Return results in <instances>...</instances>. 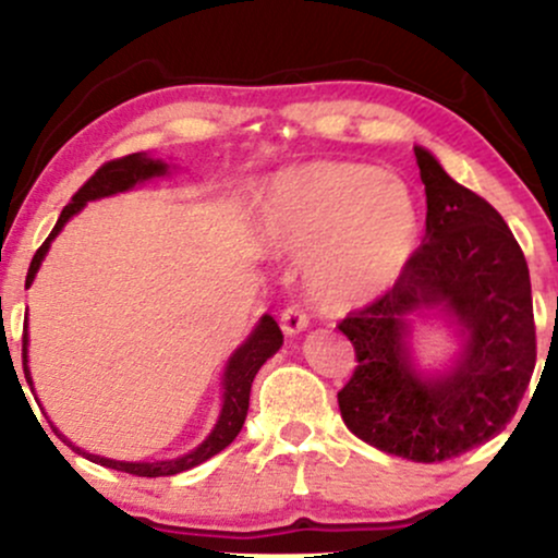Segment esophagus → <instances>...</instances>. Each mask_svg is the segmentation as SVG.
Masks as SVG:
<instances>
[{"instance_id":"34e87169","label":"esophagus","mask_w":558,"mask_h":558,"mask_svg":"<svg viewBox=\"0 0 558 558\" xmlns=\"http://www.w3.org/2000/svg\"><path fill=\"white\" fill-rule=\"evenodd\" d=\"M280 328H283L286 336L293 338L310 328V319H306V315L299 310V306H288L283 315H280Z\"/></svg>"}]
</instances>
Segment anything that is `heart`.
<instances>
[{
	"instance_id": "obj_1",
	"label": "heart",
	"mask_w": 558,
	"mask_h": 558,
	"mask_svg": "<svg viewBox=\"0 0 558 558\" xmlns=\"http://www.w3.org/2000/svg\"><path fill=\"white\" fill-rule=\"evenodd\" d=\"M262 241L301 257L315 304L351 312L393 291L420 246L414 191L373 165L312 162L275 175L257 202Z\"/></svg>"
}]
</instances>
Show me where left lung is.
Listing matches in <instances>:
<instances>
[{"instance_id": "left-lung-1", "label": "left lung", "mask_w": 558, "mask_h": 558, "mask_svg": "<svg viewBox=\"0 0 558 558\" xmlns=\"http://www.w3.org/2000/svg\"><path fill=\"white\" fill-rule=\"evenodd\" d=\"M425 183V239L399 286L338 328L354 343L341 417L364 444L444 462L498 435L535 369L530 270L504 217L414 146ZM438 322L454 336L446 363L427 368L413 332Z\"/></svg>"}]
</instances>
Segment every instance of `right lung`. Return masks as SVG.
Here are the masks:
<instances>
[{
	"label": "right lung",
	"mask_w": 558,
	"mask_h": 558,
	"mask_svg": "<svg viewBox=\"0 0 558 558\" xmlns=\"http://www.w3.org/2000/svg\"><path fill=\"white\" fill-rule=\"evenodd\" d=\"M172 170H175V165L151 157L149 151H138V155H128L123 159H114V162H107L105 168L96 170L94 175L86 181V185H83L78 194L73 196V202L62 209L60 220H57V226L52 228V233H49V239L44 241L41 248L34 254V259H31V267H28V275H25V288L34 286L38 267H41L44 257L49 254L52 241L62 233V228H65L68 222L73 220V217L78 215L83 207H86L88 202H99V198L125 194V191L138 189V185H144L146 181H155V178L170 175ZM280 345H283V332H280L278 323H275L270 315H262L259 323L254 325V330L246 336V341H243L239 349L228 356L226 369H222V380H220L222 403H220V414H217L215 427L209 430V435L202 440V444H198L196 448H191V451L181 453V457H175V459H155V462H120V459H107V457H99V453H88L86 448L75 446L68 435H62L54 425L52 427H54V433L60 435V438L65 440V444L73 448L75 453L92 459L94 464L110 466V470L128 472V475H138V477L178 475V472H185V470H191V466L207 462V459H213L215 453H220L222 448H228L230 444H233L235 435L241 433L243 422H246L248 393H252L254 375L259 373V367L270 360V356L278 354ZM23 369H25V380H28V386L36 396L34 377H31V367H28V317H25V332H23Z\"/></svg>",
	"instance_id": "add662e5"
}]
</instances>
